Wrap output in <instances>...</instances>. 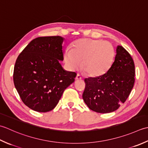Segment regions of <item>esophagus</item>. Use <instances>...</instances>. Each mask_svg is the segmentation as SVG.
Returning a JSON list of instances; mask_svg holds the SVG:
<instances>
[{"instance_id": "obj_1", "label": "esophagus", "mask_w": 148, "mask_h": 148, "mask_svg": "<svg viewBox=\"0 0 148 148\" xmlns=\"http://www.w3.org/2000/svg\"><path fill=\"white\" fill-rule=\"evenodd\" d=\"M81 79H82V77H81L79 74H77L76 77H75V80H81Z\"/></svg>"}]
</instances>
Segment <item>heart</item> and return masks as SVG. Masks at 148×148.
Instances as JSON below:
<instances>
[{
  "mask_svg": "<svg viewBox=\"0 0 148 148\" xmlns=\"http://www.w3.org/2000/svg\"><path fill=\"white\" fill-rule=\"evenodd\" d=\"M115 50L110 43L101 40L80 39L71 45L64 54L66 67L70 71L80 66L82 71L91 77L104 75L112 66Z\"/></svg>",
  "mask_w": 148,
  "mask_h": 148,
  "instance_id": "obj_1",
  "label": "heart"
}]
</instances>
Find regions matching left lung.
Returning <instances> with one entry per match:
<instances>
[{"label":"left lung","instance_id":"obj_1","mask_svg":"<svg viewBox=\"0 0 148 148\" xmlns=\"http://www.w3.org/2000/svg\"><path fill=\"white\" fill-rule=\"evenodd\" d=\"M134 77L133 59L127 51L119 45L116 48L114 62L107 73L98 77L85 78L84 101L96 112H114L130 94L135 82Z\"/></svg>","mask_w":148,"mask_h":148}]
</instances>
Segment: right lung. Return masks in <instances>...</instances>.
<instances>
[{"label": "right lung", "mask_w": 148, "mask_h": 148, "mask_svg": "<svg viewBox=\"0 0 148 148\" xmlns=\"http://www.w3.org/2000/svg\"><path fill=\"white\" fill-rule=\"evenodd\" d=\"M61 36L32 40L18 57L13 81L22 101L31 109L47 112L56 107L63 92L75 81L76 73L64 70Z\"/></svg>", "instance_id": "right-lung-1"}]
</instances>
